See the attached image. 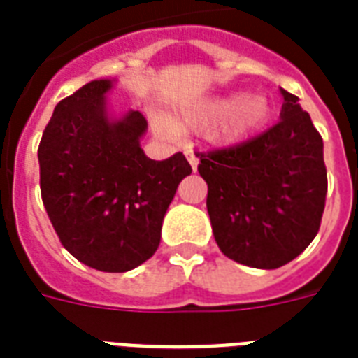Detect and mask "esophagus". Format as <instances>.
<instances>
[{"instance_id": "1", "label": "esophagus", "mask_w": 358, "mask_h": 358, "mask_svg": "<svg viewBox=\"0 0 358 358\" xmlns=\"http://www.w3.org/2000/svg\"><path fill=\"white\" fill-rule=\"evenodd\" d=\"M187 160H189L190 168L196 171V169H198V156H196V154L192 152V150H187Z\"/></svg>"}]
</instances>
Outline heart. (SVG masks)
I'll list each match as a JSON object with an SVG mask.
<instances>
[{"mask_svg":"<svg viewBox=\"0 0 358 358\" xmlns=\"http://www.w3.org/2000/svg\"><path fill=\"white\" fill-rule=\"evenodd\" d=\"M268 116L271 104L262 93L215 95L182 106L173 120L176 124L166 116H156L154 125L164 133H176L177 125L182 129H202L213 122L208 139L215 145H234L262 129Z\"/></svg>","mask_w":358,"mask_h":358,"instance_id":"b5f03b06","label":"heart"}]
</instances>
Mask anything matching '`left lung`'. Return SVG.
Returning <instances> with one entry per match:
<instances>
[{
	"instance_id": "8db88e82",
	"label": "left lung",
	"mask_w": 358,
	"mask_h": 358,
	"mask_svg": "<svg viewBox=\"0 0 358 358\" xmlns=\"http://www.w3.org/2000/svg\"><path fill=\"white\" fill-rule=\"evenodd\" d=\"M280 122L242 145L200 154L219 250L254 268H278L317 236L324 211L322 137L286 90Z\"/></svg>"
}]
</instances>
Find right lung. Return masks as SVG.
<instances>
[{
	"label": "right lung",
	"mask_w": 358,
	"mask_h": 358,
	"mask_svg": "<svg viewBox=\"0 0 358 358\" xmlns=\"http://www.w3.org/2000/svg\"><path fill=\"white\" fill-rule=\"evenodd\" d=\"M112 85L93 80L55 106L38 160L41 200L62 246L87 267L125 273L158 250L164 215L192 168L181 152L147 158V120L139 110L110 116Z\"/></svg>",
	"instance_id": "right-lung-1"
}]
</instances>
